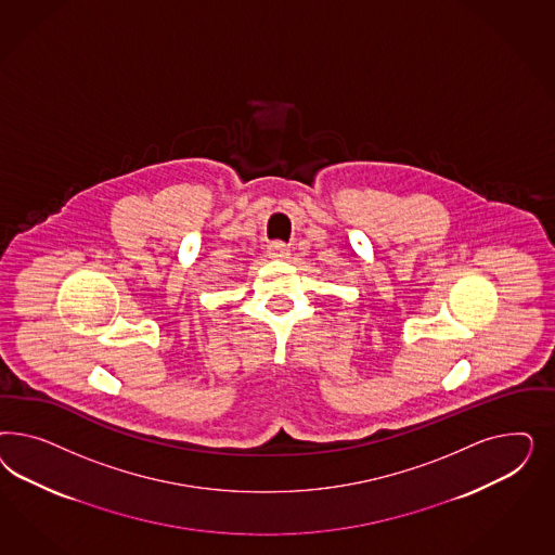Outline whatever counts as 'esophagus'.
I'll use <instances>...</instances> for the list:
<instances>
[{
    "label": "esophagus",
    "mask_w": 555,
    "mask_h": 555,
    "mask_svg": "<svg viewBox=\"0 0 555 555\" xmlns=\"http://www.w3.org/2000/svg\"><path fill=\"white\" fill-rule=\"evenodd\" d=\"M269 258H274V260H285L291 256V250H288V246L283 244V242H272L269 244Z\"/></svg>",
    "instance_id": "34e87169"
}]
</instances>
